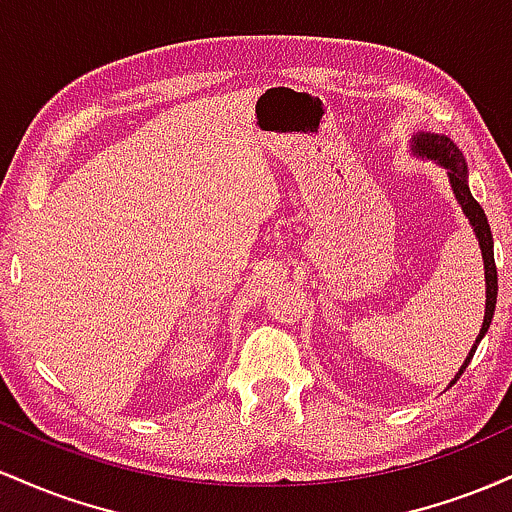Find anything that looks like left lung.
Here are the masks:
<instances>
[{"instance_id": "1", "label": "left lung", "mask_w": 512, "mask_h": 512, "mask_svg": "<svg viewBox=\"0 0 512 512\" xmlns=\"http://www.w3.org/2000/svg\"><path fill=\"white\" fill-rule=\"evenodd\" d=\"M411 151H414L416 156L431 158V161H436L443 168H448V178H450L452 192H455V199H457V204H460V207H462L464 216H467L469 223H472L474 236L479 238L481 257H484V276H486V313H484V325H481L479 337H477V342H474L472 351H469V356L464 358L462 368L457 370V375H455V378H452V383H450V387H452V385L457 383V378H460V375L464 373L467 363L472 361L474 351H477V346H479L481 339H484V334L489 332V325H491V320H493V310H496L498 272H496V262H493V236H491V228H489V221H486L484 209L479 207V202L472 197V192H469L467 166H464V156H462V151L457 149V144L450 142V137H445V134L419 132V134H414V137H411Z\"/></svg>"}]
</instances>
